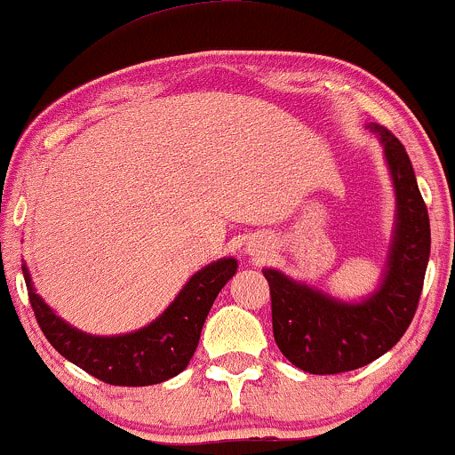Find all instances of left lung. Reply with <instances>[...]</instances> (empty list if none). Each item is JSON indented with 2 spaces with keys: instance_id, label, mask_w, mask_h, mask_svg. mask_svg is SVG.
Returning a JSON list of instances; mask_svg holds the SVG:
<instances>
[{
  "instance_id": "1",
  "label": "left lung",
  "mask_w": 455,
  "mask_h": 455,
  "mask_svg": "<svg viewBox=\"0 0 455 455\" xmlns=\"http://www.w3.org/2000/svg\"><path fill=\"white\" fill-rule=\"evenodd\" d=\"M365 128L383 145L395 196L394 231L377 289L347 301L280 269H263L275 344L295 368L310 374L357 370L395 347L415 316L430 259V218L409 154L387 128Z\"/></svg>"
}]
</instances>
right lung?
<instances>
[{"mask_svg": "<svg viewBox=\"0 0 455 455\" xmlns=\"http://www.w3.org/2000/svg\"><path fill=\"white\" fill-rule=\"evenodd\" d=\"M237 274V260L224 257L192 274L184 289L145 327L117 336H96L64 321L36 293L28 265L25 284L36 321L68 362L108 385L143 387L177 377L196 351L201 329L222 286Z\"/></svg>", "mask_w": 455, "mask_h": 455, "instance_id": "right-lung-1", "label": "right lung"}]
</instances>
